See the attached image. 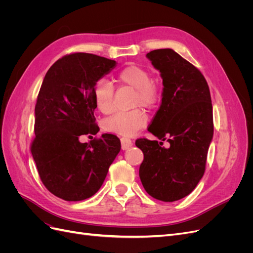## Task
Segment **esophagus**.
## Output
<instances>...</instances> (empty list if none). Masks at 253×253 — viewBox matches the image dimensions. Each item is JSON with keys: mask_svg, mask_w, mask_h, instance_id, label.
<instances>
[{"mask_svg": "<svg viewBox=\"0 0 253 253\" xmlns=\"http://www.w3.org/2000/svg\"><path fill=\"white\" fill-rule=\"evenodd\" d=\"M121 141V148L122 150H127L132 145V140L129 138H126V137H122L120 139Z\"/></svg>", "mask_w": 253, "mask_h": 253, "instance_id": "34e87169", "label": "esophagus"}]
</instances>
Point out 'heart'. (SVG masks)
<instances>
[{
  "instance_id": "b5f03b06",
  "label": "heart",
  "mask_w": 253,
  "mask_h": 253,
  "mask_svg": "<svg viewBox=\"0 0 253 253\" xmlns=\"http://www.w3.org/2000/svg\"><path fill=\"white\" fill-rule=\"evenodd\" d=\"M119 85L134 89L132 106H143L153 110L162 101V88L157 81L151 78L148 70L139 65H127L116 74ZM114 85L104 79L95 83L93 98L96 108L104 115L115 110ZM148 124V115L141 108H135L127 112H118L103 122L105 131L124 136H133Z\"/></svg>"
}]
</instances>
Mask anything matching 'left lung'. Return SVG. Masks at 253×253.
Returning a JSON list of instances; mask_svg holds the SVG:
<instances>
[{"mask_svg":"<svg viewBox=\"0 0 253 253\" xmlns=\"http://www.w3.org/2000/svg\"><path fill=\"white\" fill-rule=\"evenodd\" d=\"M163 78V99L148 131L162 141L137 139L143 153L139 177L144 190L163 202L189 195L205 173L213 137V114L208 83L193 64L171 48L147 53Z\"/></svg>","mask_w":253,"mask_h":253,"instance_id":"left-lung-1","label":"left lung"}]
</instances>
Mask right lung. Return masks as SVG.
I'll list each match as a JSON object with an SVG mask.
<instances>
[{
  "label": "right lung",
  "instance_id": "right-lung-1",
  "mask_svg": "<svg viewBox=\"0 0 253 253\" xmlns=\"http://www.w3.org/2000/svg\"><path fill=\"white\" fill-rule=\"evenodd\" d=\"M115 66L114 60L75 52L57 60L42 82L30 151L43 185L64 201L93 196L120 152V140L113 134L79 141L81 135L98 133L93 88Z\"/></svg>",
  "mask_w": 253,
  "mask_h": 253
}]
</instances>
